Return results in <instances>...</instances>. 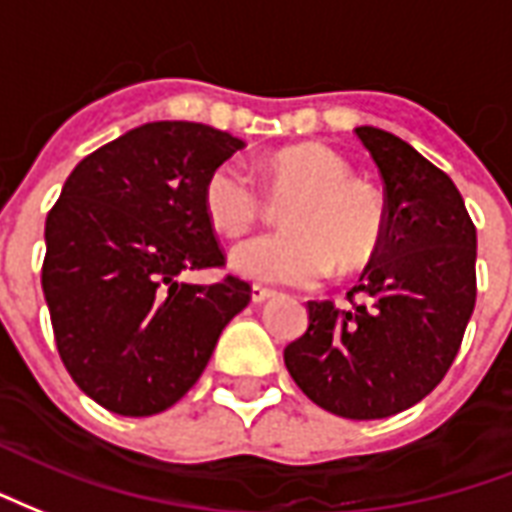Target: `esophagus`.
Instances as JSON below:
<instances>
[{
    "instance_id": "esophagus-1",
    "label": "esophagus",
    "mask_w": 512,
    "mask_h": 512,
    "mask_svg": "<svg viewBox=\"0 0 512 512\" xmlns=\"http://www.w3.org/2000/svg\"><path fill=\"white\" fill-rule=\"evenodd\" d=\"M272 297H275V292H272V289H264V286H253L251 289V300L256 302V305L272 300Z\"/></svg>"
}]
</instances>
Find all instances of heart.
<instances>
[{
  "mask_svg": "<svg viewBox=\"0 0 512 512\" xmlns=\"http://www.w3.org/2000/svg\"><path fill=\"white\" fill-rule=\"evenodd\" d=\"M286 231L256 234L229 251L231 270L256 283L313 286L330 272L365 267L382 248L387 207L382 193L352 179V166L319 144L283 149L264 163ZM204 212L220 234H240L267 212L264 193L237 160H223L204 182Z\"/></svg>",
  "mask_w": 512,
  "mask_h": 512,
  "instance_id": "heart-1",
  "label": "heart"
}]
</instances>
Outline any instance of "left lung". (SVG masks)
<instances>
[{"label": "left lung", "mask_w": 512, "mask_h": 512, "mask_svg": "<svg viewBox=\"0 0 512 512\" xmlns=\"http://www.w3.org/2000/svg\"><path fill=\"white\" fill-rule=\"evenodd\" d=\"M384 182L387 229L349 311L308 302L283 363L313 404L379 420L423 401L453 365L477 297V231L445 171L387 130H354Z\"/></svg>", "instance_id": "8db88e82"}]
</instances>
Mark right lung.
<instances>
[{"instance_id":"obj_1","label":"right lung","mask_w":512,"mask_h":512,"mask_svg":"<svg viewBox=\"0 0 512 512\" xmlns=\"http://www.w3.org/2000/svg\"><path fill=\"white\" fill-rule=\"evenodd\" d=\"M245 141L201 122H147L70 171L46 218L43 294L67 374L125 417L169 409L199 382L251 286L220 267L204 182Z\"/></svg>"}]
</instances>
